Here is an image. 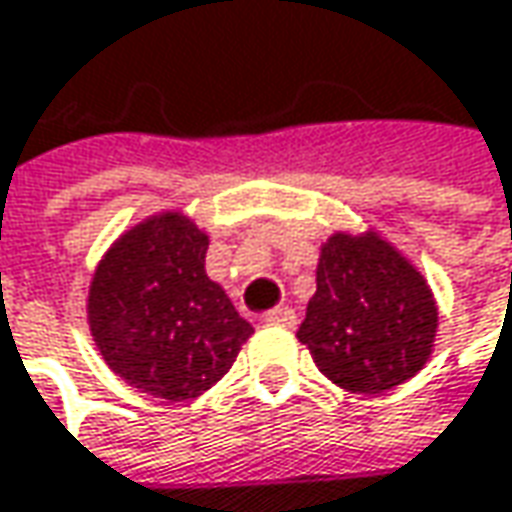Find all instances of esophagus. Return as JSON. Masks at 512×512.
I'll use <instances>...</instances> for the list:
<instances>
[{"mask_svg":"<svg viewBox=\"0 0 512 512\" xmlns=\"http://www.w3.org/2000/svg\"><path fill=\"white\" fill-rule=\"evenodd\" d=\"M263 321H269V324H284V327H295V310H289V307H278V310H272V313H266Z\"/></svg>","mask_w":512,"mask_h":512,"instance_id":"1","label":"esophagus"}]
</instances>
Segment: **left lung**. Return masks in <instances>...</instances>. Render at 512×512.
<instances>
[{
	"label": "left lung",
	"instance_id": "1",
	"mask_svg": "<svg viewBox=\"0 0 512 512\" xmlns=\"http://www.w3.org/2000/svg\"><path fill=\"white\" fill-rule=\"evenodd\" d=\"M435 330L432 289L385 240L333 234L324 243L298 342L327 379L382 394L426 365Z\"/></svg>",
	"mask_w": 512,
	"mask_h": 512
}]
</instances>
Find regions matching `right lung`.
Listing matches in <instances>:
<instances>
[{
	"mask_svg": "<svg viewBox=\"0 0 512 512\" xmlns=\"http://www.w3.org/2000/svg\"><path fill=\"white\" fill-rule=\"evenodd\" d=\"M208 237L182 214L127 231L89 289V327L106 365L170 403L220 382L255 333L205 275Z\"/></svg>",
	"mask_w": 512,
	"mask_h": 512,
	"instance_id": "1",
	"label": "right lung"
}]
</instances>
